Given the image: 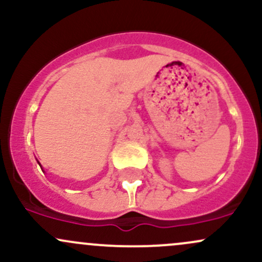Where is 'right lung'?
<instances>
[{"label": "right lung", "instance_id": "add662e5", "mask_svg": "<svg viewBox=\"0 0 262 262\" xmlns=\"http://www.w3.org/2000/svg\"><path fill=\"white\" fill-rule=\"evenodd\" d=\"M38 164H39V162H38ZM39 166H40V167H41V165H40V164H39Z\"/></svg>", "mask_w": 262, "mask_h": 262}]
</instances>
